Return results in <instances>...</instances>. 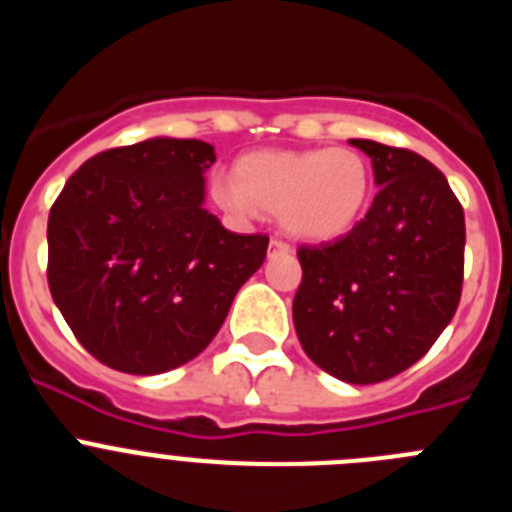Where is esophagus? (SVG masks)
<instances>
[{
    "label": "esophagus",
    "instance_id": "1",
    "mask_svg": "<svg viewBox=\"0 0 512 512\" xmlns=\"http://www.w3.org/2000/svg\"><path fill=\"white\" fill-rule=\"evenodd\" d=\"M269 253H289V243L282 241V238H271Z\"/></svg>",
    "mask_w": 512,
    "mask_h": 512
}]
</instances>
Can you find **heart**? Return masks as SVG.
I'll return each mask as SVG.
<instances>
[{
    "mask_svg": "<svg viewBox=\"0 0 512 512\" xmlns=\"http://www.w3.org/2000/svg\"><path fill=\"white\" fill-rule=\"evenodd\" d=\"M369 194L372 169L354 148L248 153L235 164V182L212 184V197L225 212H271L307 241H330L354 228Z\"/></svg>",
    "mask_w": 512,
    "mask_h": 512,
    "instance_id": "heart-1",
    "label": "heart"
}]
</instances>
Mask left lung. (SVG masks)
Segmentation results:
<instances>
[{"mask_svg":"<svg viewBox=\"0 0 512 512\" xmlns=\"http://www.w3.org/2000/svg\"><path fill=\"white\" fill-rule=\"evenodd\" d=\"M379 192L364 220L300 246L297 338L323 372L377 384L423 359L451 323L464 282V210L446 176L408 148L351 140Z\"/></svg>","mask_w":512,"mask_h":512,"instance_id":"8db88e82","label":"left lung"}]
</instances>
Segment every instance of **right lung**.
<instances>
[{
	"label": "right lung",
	"mask_w": 512,
	"mask_h": 512,
	"mask_svg": "<svg viewBox=\"0 0 512 512\" xmlns=\"http://www.w3.org/2000/svg\"><path fill=\"white\" fill-rule=\"evenodd\" d=\"M205 140L151 138L92 156L48 215V287L76 341L104 366L161 374L202 354L269 235L205 210Z\"/></svg>",
	"instance_id": "obj_1"
}]
</instances>
